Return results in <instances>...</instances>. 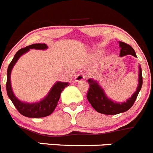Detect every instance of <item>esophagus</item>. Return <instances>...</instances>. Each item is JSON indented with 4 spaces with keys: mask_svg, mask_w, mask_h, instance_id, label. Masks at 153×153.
<instances>
[{
    "mask_svg": "<svg viewBox=\"0 0 153 153\" xmlns=\"http://www.w3.org/2000/svg\"><path fill=\"white\" fill-rule=\"evenodd\" d=\"M85 76L84 73H79V74H78V75H76V77H75V82H81V81H83L85 79Z\"/></svg>",
    "mask_w": 153,
    "mask_h": 153,
    "instance_id": "esophagus-1",
    "label": "esophagus"
}]
</instances>
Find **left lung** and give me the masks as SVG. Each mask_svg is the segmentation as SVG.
Segmentation results:
<instances>
[{"label": "left lung", "mask_w": 153, "mask_h": 153, "mask_svg": "<svg viewBox=\"0 0 153 153\" xmlns=\"http://www.w3.org/2000/svg\"><path fill=\"white\" fill-rule=\"evenodd\" d=\"M119 46L121 48L120 56L123 57L126 54H131L132 56L136 57L135 51L129 45L119 42ZM88 82L89 84V88L88 89L87 99L93 108H95L99 113L105 114V115H116V114L122 113L129 109L132 105L135 99L139 95V91L143 85V75H142V70L139 67V85L137 89L135 91L132 97H130L128 100L123 103H116L113 101L110 100L106 97L102 88L99 86L98 82L93 79H88Z\"/></svg>", "instance_id": "obj_1"}]
</instances>
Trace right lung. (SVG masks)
<instances>
[{
  "label": "right lung",
  "mask_w": 153,
  "mask_h": 153,
  "mask_svg": "<svg viewBox=\"0 0 153 153\" xmlns=\"http://www.w3.org/2000/svg\"><path fill=\"white\" fill-rule=\"evenodd\" d=\"M48 48L46 44H34L30 45L27 47L20 49L18 52L14 55L13 60L11 61L9 66L7 68V83L6 89L7 95L13 102L14 105L17 108L18 111L24 116L29 117V118H42V117H46L48 115H51L54 110L56 108L58 102L59 101L61 96V93L63 91L64 88L68 86V83L67 82H57L49 91L48 95L45 97V99L40 102L37 103H25L18 100L13 93L10 85V72L12 70L13 67L18 60V58L23 54L29 51V49H40L44 50Z\"/></svg>",
  "instance_id": "add662e5"
}]
</instances>
